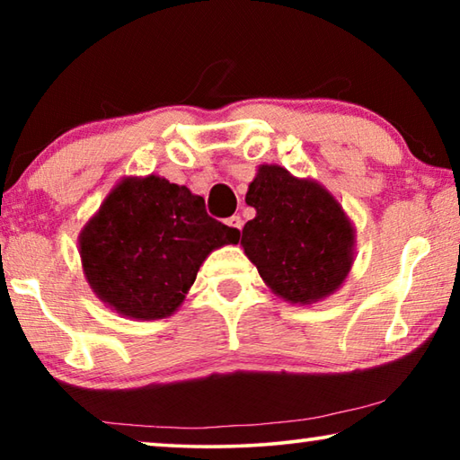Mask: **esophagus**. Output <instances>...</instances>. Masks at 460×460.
<instances>
[{
  "mask_svg": "<svg viewBox=\"0 0 460 460\" xmlns=\"http://www.w3.org/2000/svg\"><path fill=\"white\" fill-rule=\"evenodd\" d=\"M227 225H229L231 229L241 231V227H243V219H241L239 215H233V217H229V219H227Z\"/></svg>",
  "mask_w": 460,
  "mask_h": 460,
  "instance_id": "34e87169",
  "label": "esophagus"
}]
</instances>
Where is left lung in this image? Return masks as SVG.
Wrapping results in <instances>:
<instances>
[{
    "instance_id": "1",
    "label": "left lung",
    "mask_w": 460,
    "mask_h": 460,
    "mask_svg": "<svg viewBox=\"0 0 460 460\" xmlns=\"http://www.w3.org/2000/svg\"><path fill=\"white\" fill-rule=\"evenodd\" d=\"M245 202L258 215L245 223L241 245L271 290L294 305L337 290L353 266V227L323 186L261 166Z\"/></svg>"
}]
</instances>
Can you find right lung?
Returning a JSON list of instances; mask_svg holds the SVG:
<instances>
[{"label": "right lung", "mask_w": 460, "mask_h": 460, "mask_svg": "<svg viewBox=\"0 0 460 460\" xmlns=\"http://www.w3.org/2000/svg\"><path fill=\"white\" fill-rule=\"evenodd\" d=\"M239 231L208 217L205 199L166 178H126L81 233L83 270L118 313L154 321L172 314L213 249Z\"/></svg>", "instance_id": "1"}]
</instances>
